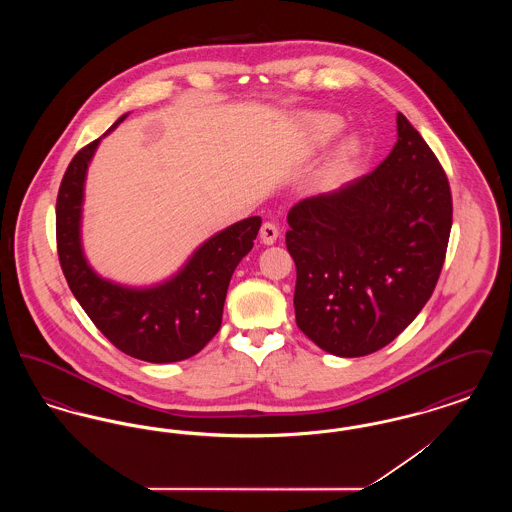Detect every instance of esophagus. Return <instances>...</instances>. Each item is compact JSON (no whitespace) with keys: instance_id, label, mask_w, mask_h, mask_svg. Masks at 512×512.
<instances>
[{"instance_id":"1","label":"esophagus","mask_w":512,"mask_h":512,"mask_svg":"<svg viewBox=\"0 0 512 512\" xmlns=\"http://www.w3.org/2000/svg\"><path fill=\"white\" fill-rule=\"evenodd\" d=\"M259 236H261V242H263V244L272 245L276 240H278L280 230H278V226H276V224H272V222H265V224L261 226Z\"/></svg>"}]
</instances>
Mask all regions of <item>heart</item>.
I'll return each mask as SVG.
<instances>
[{"label": "heart", "instance_id": "obj_1", "mask_svg": "<svg viewBox=\"0 0 512 512\" xmlns=\"http://www.w3.org/2000/svg\"><path fill=\"white\" fill-rule=\"evenodd\" d=\"M343 121L338 115L332 113H313L309 117H305L303 122L299 124V149L303 155H311L318 149L332 144L343 130ZM359 142L355 138H347L343 140L340 146L334 149V153L330 155V159L326 161L324 169H322V178H332L338 176L341 171H345V167L359 155Z\"/></svg>", "mask_w": 512, "mask_h": 512}]
</instances>
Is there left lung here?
I'll return each mask as SVG.
<instances>
[{
	"mask_svg": "<svg viewBox=\"0 0 512 512\" xmlns=\"http://www.w3.org/2000/svg\"><path fill=\"white\" fill-rule=\"evenodd\" d=\"M451 222L447 176L397 113V142L374 171L288 213L299 330L338 357L386 347L434 292Z\"/></svg>",
	"mask_w": 512,
	"mask_h": 512,
	"instance_id": "left-lung-1",
	"label": "left lung"
}]
</instances>
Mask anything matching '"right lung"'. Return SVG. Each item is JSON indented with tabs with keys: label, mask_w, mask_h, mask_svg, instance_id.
Returning a JSON list of instances; mask_svg holds the SVG:
<instances>
[{
	"label": "right lung",
	"mask_w": 512,
	"mask_h": 512,
	"mask_svg": "<svg viewBox=\"0 0 512 512\" xmlns=\"http://www.w3.org/2000/svg\"><path fill=\"white\" fill-rule=\"evenodd\" d=\"M101 138L74 155L57 195V253L67 284L99 332L122 353L147 363L190 359L219 332L230 278L251 251L261 217L240 220L211 236L161 284L132 288L101 278L90 267L80 236L86 172Z\"/></svg>",
	"instance_id": "right-lung-1"
}]
</instances>
